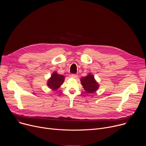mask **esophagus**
Listing matches in <instances>:
<instances>
[{"mask_svg":"<svg viewBox=\"0 0 146 146\" xmlns=\"http://www.w3.org/2000/svg\"><path fill=\"white\" fill-rule=\"evenodd\" d=\"M71 77L72 78H76L77 77V74H71Z\"/></svg>","mask_w":146,"mask_h":146,"instance_id":"esophagus-1","label":"esophagus"}]
</instances>
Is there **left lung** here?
Instances as JSON below:
<instances>
[{
	"instance_id": "left-lung-1",
	"label": "left lung",
	"mask_w": 146,
	"mask_h": 146,
	"mask_svg": "<svg viewBox=\"0 0 146 146\" xmlns=\"http://www.w3.org/2000/svg\"><path fill=\"white\" fill-rule=\"evenodd\" d=\"M80 81L84 90L88 94L94 93L99 89V84L91 73H88L86 77H81Z\"/></svg>"
}]
</instances>
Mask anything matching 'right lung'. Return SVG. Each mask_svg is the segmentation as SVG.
<instances>
[{"mask_svg":"<svg viewBox=\"0 0 146 146\" xmlns=\"http://www.w3.org/2000/svg\"><path fill=\"white\" fill-rule=\"evenodd\" d=\"M65 77L58 74L56 71L53 72L47 82V86L52 91H56L63 84Z\"/></svg>","mask_w":146,"mask_h":146,"instance_id":"obj_1","label":"right lung"}]
</instances>
